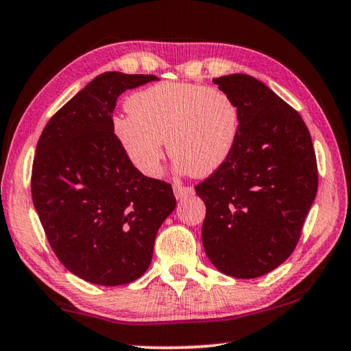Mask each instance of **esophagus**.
<instances>
[{"label": "esophagus", "instance_id": "34e87169", "mask_svg": "<svg viewBox=\"0 0 351 351\" xmlns=\"http://www.w3.org/2000/svg\"><path fill=\"white\" fill-rule=\"evenodd\" d=\"M173 192H175V197L178 199H182V198H187V197H192L195 193L193 187H189V186H182V184H175L173 186Z\"/></svg>", "mask_w": 351, "mask_h": 351}]
</instances>
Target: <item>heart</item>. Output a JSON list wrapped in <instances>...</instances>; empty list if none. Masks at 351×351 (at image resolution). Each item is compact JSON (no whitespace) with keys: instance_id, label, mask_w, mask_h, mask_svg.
I'll return each mask as SVG.
<instances>
[{"instance_id":"heart-1","label":"heart","mask_w":351,"mask_h":351,"mask_svg":"<svg viewBox=\"0 0 351 351\" xmlns=\"http://www.w3.org/2000/svg\"><path fill=\"white\" fill-rule=\"evenodd\" d=\"M112 121L119 145L141 173L156 176L164 141L176 169L207 176L232 153L240 128L234 99L217 86L162 82L134 93Z\"/></svg>"}]
</instances>
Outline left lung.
I'll return each instance as SVG.
<instances>
[{
	"label": "left lung",
	"mask_w": 351,
	"mask_h": 351,
	"mask_svg": "<svg viewBox=\"0 0 351 351\" xmlns=\"http://www.w3.org/2000/svg\"><path fill=\"white\" fill-rule=\"evenodd\" d=\"M213 83L234 99L240 128L229 158L195 187L206 204L201 239L219 272L255 278L297 246L317 193L316 154L304 119L265 83L247 74Z\"/></svg>",
	"instance_id": "obj_1"
}]
</instances>
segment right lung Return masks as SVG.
<instances>
[{"label":"right lung","mask_w":351,"mask_h":351,"mask_svg":"<svg viewBox=\"0 0 351 351\" xmlns=\"http://www.w3.org/2000/svg\"><path fill=\"white\" fill-rule=\"evenodd\" d=\"M156 75L104 73L58 110L41 133L32 201L47 241L83 280L117 287L139 278L176 207L171 186L141 173L112 133L117 97Z\"/></svg>","instance_id":"add662e5"}]
</instances>
